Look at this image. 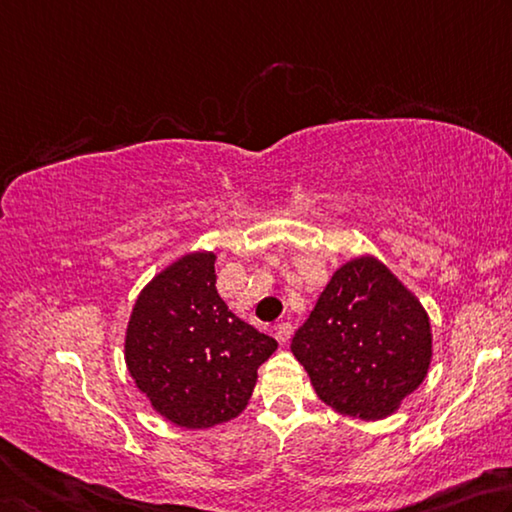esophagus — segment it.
I'll return each instance as SVG.
<instances>
[{
	"label": "esophagus",
	"instance_id": "obj_1",
	"mask_svg": "<svg viewBox=\"0 0 512 512\" xmlns=\"http://www.w3.org/2000/svg\"><path fill=\"white\" fill-rule=\"evenodd\" d=\"M290 335H292V326L290 324H279V326L274 328V337H276V342H279L281 346L288 344Z\"/></svg>",
	"mask_w": 512,
	"mask_h": 512
}]
</instances>
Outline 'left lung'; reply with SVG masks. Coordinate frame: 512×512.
<instances>
[{
	"instance_id": "8db88e82",
	"label": "left lung",
	"mask_w": 512,
	"mask_h": 512,
	"mask_svg": "<svg viewBox=\"0 0 512 512\" xmlns=\"http://www.w3.org/2000/svg\"><path fill=\"white\" fill-rule=\"evenodd\" d=\"M432 324L423 303L371 254L330 276L292 353L337 414L382 420L427 378Z\"/></svg>"
}]
</instances>
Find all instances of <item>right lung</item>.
<instances>
[{
	"instance_id": "add662e5",
	"label": "right lung",
	"mask_w": 512,
	"mask_h": 512,
	"mask_svg": "<svg viewBox=\"0 0 512 512\" xmlns=\"http://www.w3.org/2000/svg\"><path fill=\"white\" fill-rule=\"evenodd\" d=\"M276 346L220 299L213 251H188L143 285L123 355L130 378L161 418L209 429L245 411L258 366Z\"/></svg>"
}]
</instances>
